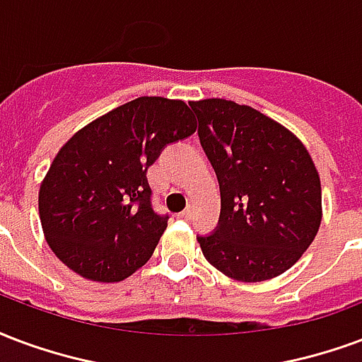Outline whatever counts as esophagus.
<instances>
[{
	"instance_id": "1",
	"label": "esophagus",
	"mask_w": 362,
	"mask_h": 362,
	"mask_svg": "<svg viewBox=\"0 0 362 362\" xmlns=\"http://www.w3.org/2000/svg\"><path fill=\"white\" fill-rule=\"evenodd\" d=\"M178 216H180V218H184V221H189V218H192V209H186V211H182Z\"/></svg>"
}]
</instances>
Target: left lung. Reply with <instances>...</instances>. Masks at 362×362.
Returning <instances> with one entry per match:
<instances>
[{
	"mask_svg": "<svg viewBox=\"0 0 362 362\" xmlns=\"http://www.w3.org/2000/svg\"><path fill=\"white\" fill-rule=\"evenodd\" d=\"M221 186V216L197 242L209 263L240 282H263L299 261L322 221L320 176L301 140L249 105L189 101Z\"/></svg>",
	"mask_w": 362,
	"mask_h": 362,
	"instance_id": "1",
	"label": "left lung"
}]
</instances>
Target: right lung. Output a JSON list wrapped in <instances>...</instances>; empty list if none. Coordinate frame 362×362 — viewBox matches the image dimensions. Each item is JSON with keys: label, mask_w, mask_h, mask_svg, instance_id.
Masks as SVG:
<instances>
[{"label": "right lung", "mask_w": 362, "mask_h": 362, "mask_svg": "<svg viewBox=\"0 0 362 362\" xmlns=\"http://www.w3.org/2000/svg\"><path fill=\"white\" fill-rule=\"evenodd\" d=\"M195 128L184 101L144 95L74 134L40 186L53 253L93 282H120L144 267L168 221L153 211L147 168Z\"/></svg>", "instance_id": "1"}]
</instances>
